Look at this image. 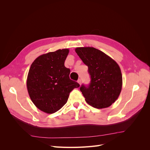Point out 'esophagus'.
I'll list each match as a JSON object with an SVG mask.
<instances>
[{"mask_svg":"<svg viewBox=\"0 0 150 150\" xmlns=\"http://www.w3.org/2000/svg\"><path fill=\"white\" fill-rule=\"evenodd\" d=\"M78 83L81 85V80L79 79H78Z\"/></svg>","mask_w":150,"mask_h":150,"instance_id":"34e87169","label":"esophagus"}]
</instances>
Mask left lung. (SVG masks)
I'll return each mask as SVG.
<instances>
[{
    "mask_svg": "<svg viewBox=\"0 0 150 150\" xmlns=\"http://www.w3.org/2000/svg\"><path fill=\"white\" fill-rule=\"evenodd\" d=\"M75 51L88 67L91 83L80 91L88 104L95 108L110 106L118 98L122 79L120 67L105 53L92 47H77Z\"/></svg>",
    "mask_w": 150,
    "mask_h": 150,
    "instance_id": "1",
    "label": "left lung"
}]
</instances>
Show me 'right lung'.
<instances>
[{
	"label": "right lung",
	"mask_w": 150,
	"mask_h": 150,
	"mask_svg": "<svg viewBox=\"0 0 150 150\" xmlns=\"http://www.w3.org/2000/svg\"><path fill=\"white\" fill-rule=\"evenodd\" d=\"M68 49L44 54L31 64L27 88L31 101L47 114L59 110L67 103L69 94L80 85L69 78L70 69L64 66Z\"/></svg>",
	"instance_id": "1"
}]
</instances>
